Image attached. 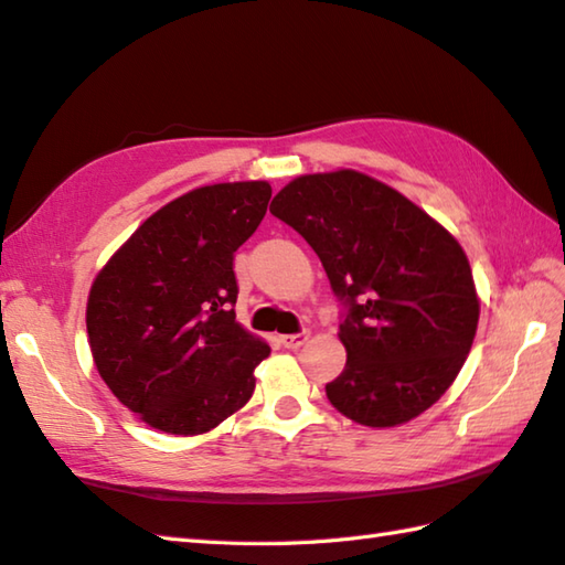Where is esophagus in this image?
<instances>
[{
    "mask_svg": "<svg viewBox=\"0 0 565 565\" xmlns=\"http://www.w3.org/2000/svg\"><path fill=\"white\" fill-rule=\"evenodd\" d=\"M310 338V332H298V334H279V344L286 347V350H298L303 347Z\"/></svg>",
    "mask_w": 565,
    "mask_h": 565,
    "instance_id": "34e87169",
    "label": "esophagus"
}]
</instances>
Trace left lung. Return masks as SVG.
Here are the masks:
<instances>
[{
  "label": "left lung",
  "instance_id": "obj_1",
  "mask_svg": "<svg viewBox=\"0 0 565 565\" xmlns=\"http://www.w3.org/2000/svg\"><path fill=\"white\" fill-rule=\"evenodd\" d=\"M271 206L316 249L350 306L338 332L347 364L326 386L334 411L374 429L423 415L459 376L481 316L459 239L356 170L296 177Z\"/></svg>",
  "mask_w": 565,
  "mask_h": 565
}]
</instances>
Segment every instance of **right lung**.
Masks as SVG:
<instances>
[{
    "label": "right lung",
    "mask_w": 565,
    "mask_h": 565,
    "mask_svg": "<svg viewBox=\"0 0 565 565\" xmlns=\"http://www.w3.org/2000/svg\"><path fill=\"white\" fill-rule=\"evenodd\" d=\"M269 199L264 179L191 189L142 221L94 276V366L146 425L194 437L252 398L271 347L235 320L233 255Z\"/></svg>",
    "instance_id": "add662e5"
}]
</instances>
